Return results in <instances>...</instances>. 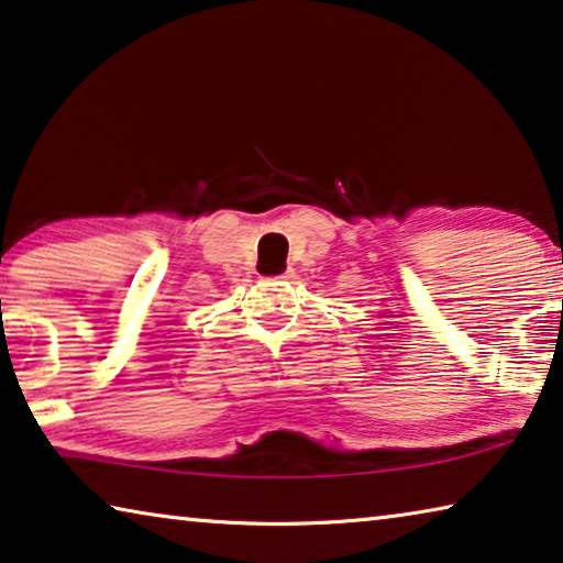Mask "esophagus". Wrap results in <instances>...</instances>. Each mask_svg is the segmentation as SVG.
Wrapping results in <instances>:
<instances>
[{"label":"esophagus","mask_w":563,"mask_h":563,"mask_svg":"<svg viewBox=\"0 0 563 563\" xmlns=\"http://www.w3.org/2000/svg\"><path fill=\"white\" fill-rule=\"evenodd\" d=\"M292 275H295V273H292V268H288V271H283L280 275H275V278H283V280H288V278H292Z\"/></svg>","instance_id":"esophagus-1"}]
</instances>
